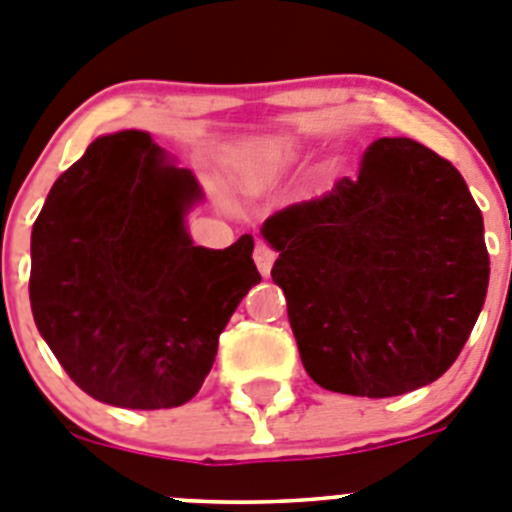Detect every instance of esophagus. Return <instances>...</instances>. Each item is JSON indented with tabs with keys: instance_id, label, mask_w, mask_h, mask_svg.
Here are the masks:
<instances>
[{
	"instance_id": "esophagus-1",
	"label": "esophagus",
	"mask_w": 512,
	"mask_h": 512,
	"mask_svg": "<svg viewBox=\"0 0 512 512\" xmlns=\"http://www.w3.org/2000/svg\"><path fill=\"white\" fill-rule=\"evenodd\" d=\"M273 260H275V252L260 242V245L255 247V265H257V270H260L262 275H270V267H273Z\"/></svg>"
}]
</instances>
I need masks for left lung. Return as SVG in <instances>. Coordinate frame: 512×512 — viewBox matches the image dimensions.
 <instances>
[{
  "instance_id": "obj_1",
  "label": "left lung",
  "mask_w": 512,
  "mask_h": 512,
  "mask_svg": "<svg viewBox=\"0 0 512 512\" xmlns=\"http://www.w3.org/2000/svg\"><path fill=\"white\" fill-rule=\"evenodd\" d=\"M311 380L393 398L439 380L490 283L480 206L449 160L408 137L367 147L359 173L262 224Z\"/></svg>"
}]
</instances>
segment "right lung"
<instances>
[{"mask_svg": "<svg viewBox=\"0 0 512 512\" xmlns=\"http://www.w3.org/2000/svg\"><path fill=\"white\" fill-rule=\"evenodd\" d=\"M191 170L147 132L99 137L50 188L32 224L30 306L78 388L101 403L158 411L188 403L219 334L260 283L252 234L196 247Z\"/></svg>", "mask_w": 512, "mask_h": 512, "instance_id": "1", "label": "right lung"}]
</instances>
